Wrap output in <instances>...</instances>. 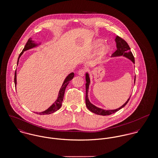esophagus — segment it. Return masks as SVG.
Instances as JSON below:
<instances>
[{
    "label": "esophagus",
    "mask_w": 158,
    "mask_h": 158,
    "mask_svg": "<svg viewBox=\"0 0 158 158\" xmlns=\"http://www.w3.org/2000/svg\"><path fill=\"white\" fill-rule=\"evenodd\" d=\"M85 73V69H80L78 72V75H80L81 77H83Z\"/></svg>",
    "instance_id": "obj_1"
}]
</instances>
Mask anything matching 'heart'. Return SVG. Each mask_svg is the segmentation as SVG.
<instances>
[{
	"label": "heart",
	"instance_id": "obj_1",
	"mask_svg": "<svg viewBox=\"0 0 158 158\" xmlns=\"http://www.w3.org/2000/svg\"><path fill=\"white\" fill-rule=\"evenodd\" d=\"M101 43V40H97L95 42V43L94 44V48H97L98 47L100 46V45ZM109 51V47L107 45V44H103L101 46L99 51H98V56L102 57L104 56L105 55H106L108 52Z\"/></svg>",
	"mask_w": 158,
	"mask_h": 158
}]
</instances>
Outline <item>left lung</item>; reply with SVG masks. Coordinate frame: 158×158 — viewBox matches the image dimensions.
<instances>
[{
	"instance_id": "left-lung-1",
	"label": "left lung",
	"mask_w": 158,
	"mask_h": 158,
	"mask_svg": "<svg viewBox=\"0 0 158 158\" xmlns=\"http://www.w3.org/2000/svg\"><path fill=\"white\" fill-rule=\"evenodd\" d=\"M115 42L116 44V51L112 55V57H120V56H123L124 57L127 58L131 60L134 64H135V58L133 57V55L132 52L130 51L129 44L127 43L119 37V36H116L115 38ZM135 80H136V75L135 76V80H134V84L135 83ZM86 107L87 109L92 112L97 114V115H102V116H106V115H109L114 114L116 112L119 110L121 109L123 107H124L129 102L130 100V98L131 95L130 96L129 98L127 100V101L120 107L116 109H113V110H105L103 109H101L100 107H98L92 104L90 101L89 100V97H88V92H89V85L90 83V79L89 77V73L87 72L86 73Z\"/></svg>"
}]
</instances>
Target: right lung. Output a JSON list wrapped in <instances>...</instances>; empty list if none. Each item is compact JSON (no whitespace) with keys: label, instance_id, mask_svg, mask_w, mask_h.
<instances>
[{"label":"right lung","instance_id":"obj_1","mask_svg":"<svg viewBox=\"0 0 158 158\" xmlns=\"http://www.w3.org/2000/svg\"><path fill=\"white\" fill-rule=\"evenodd\" d=\"M41 43H35L34 41L32 40V39L30 38L29 39L28 42L27 44H25L22 52L20 54L18 60H17V64L19 63V58L21 57V56L23 54V53L24 52V51H26L28 49L35 48L37 46H38L39 45H40ZM74 77V73L71 72V73H69L64 79L63 85L61 87L59 92H58V95L56 101L46 110L42 112H35V114H39V115H49V114H51L55 112H56L58 109H60V108L61 107V105H62V102L63 100V98H64V91L65 89L66 88V86H68V85L69 83V81L72 80V78ZM17 72L16 70L15 71V86L16 87V85H17Z\"/></svg>","mask_w":158,"mask_h":158}]
</instances>
